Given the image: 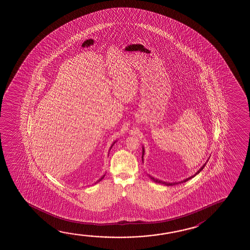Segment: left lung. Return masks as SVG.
I'll list each match as a JSON object with an SVG mask.
<instances>
[{
    "mask_svg": "<svg viewBox=\"0 0 250 250\" xmlns=\"http://www.w3.org/2000/svg\"><path fill=\"white\" fill-rule=\"evenodd\" d=\"M145 148H144V146H143V151H142V160L143 163H144V156H145ZM208 162V160H207ZM207 162L204 164V166H202L201 168H200L197 171H196L193 176L191 177H188V178H185L183 181H180V182H173V183H169V182H165V181L159 180V179H157V178H155V177H151L150 175H148L149 177H150V179L155 182V183H157V184H161V185H166V186H173V185H179V184H182V183H185V182H187V181L189 180V179H191L194 177H196L197 174H199L201 171H202V169H204V167L206 166V164H207Z\"/></svg>",
    "mask_w": 250,
    "mask_h": 250,
    "instance_id": "left-lung-1",
    "label": "left lung"
}]
</instances>
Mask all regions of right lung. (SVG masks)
<instances>
[{
  "label": "right lung",
  "instance_id": "right-lung-1",
  "mask_svg": "<svg viewBox=\"0 0 250 250\" xmlns=\"http://www.w3.org/2000/svg\"><path fill=\"white\" fill-rule=\"evenodd\" d=\"M116 142H117V141H114V142L112 143V145H111V147H110V149H109V152H110V150H111V148H112V146H113V145H114V144H115ZM104 176H105V174H104V175H103V176H102V177H100V179H99V180H97L96 182H95V183H94V184H93V185H96V184H98V183H99V182H100V181L102 180V179H103V178H104Z\"/></svg>",
  "mask_w": 250,
  "mask_h": 250
}]
</instances>
